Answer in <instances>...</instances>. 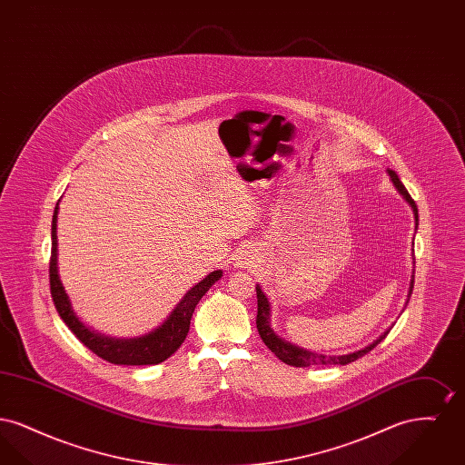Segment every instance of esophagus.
Instances as JSON below:
<instances>
[{
  "label": "esophagus",
  "instance_id": "esophagus-1",
  "mask_svg": "<svg viewBox=\"0 0 465 465\" xmlns=\"http://www.w3.org/2000/svg\"><path fill=\"white\" fill-rule=\"evenodd\" d=\"M256 260H258V256H256V251L252 247H242L235 256V265L243 268V270L252 268L256 265Z\"/></svg>",
  "mask_w": 465,
  "mask_h": 465
}]
</instances>
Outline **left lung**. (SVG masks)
I'll use <instances>...</instances> for the list:
<instances>
[{"instance_id": "1", "label": "left lung", "mask_w": 465, "mask_h": 465, "mask_svg": "<svg viewBox=\"0 0 465 465\" xmlns=\"http://www.w3.org/2000/svg\"><path fill=\"white\" fill-rule=\"evenodd\" d=\"M387 174L391 177L394 188L398 190L399 195L406 200V203L411 207L413 216H415V230H419V209H417V203L410 197V193L406 192L404 184L399 181L398 174H396L394 171L387 169ZM413 282H415V263H413V275H411L410 289H408V300H410L411 291H413ZM256 296H258L256 328H258V332H260L262 340L265 341L266 347H268L273 354L277 355L282 362H286L289 366H294V368H309V366H322V364H341V366H345V364H349V362H354L355 359L368 354L370 351H373L376 345L391 331V328H389L387 331L381 332L376 340H373V343L366 345V347L361 349V351L351 352V354L326 355L319 354V352H312V351L302 349V347L291 343L288 340L281 338L277 332L273 331V326H272V303L268 302V296L263 292V289H262L260 284H256ZM408 300H406V305H408Z\"/></svg>"}]
</instances>
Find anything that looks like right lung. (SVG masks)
Returning <instances> with one entry per match:
<instances>
[{"label": "right lung", "instance_id": "add662e5", "mask_svg": "<svg viewBox=\"0 0 465 465\" xmlns=\"http://www.w3.org/2000/svg\"><path fill=\"white\" fill-rule=\"evenodd\" d=\"M59 202L55 205L54 218H52L50 292L61 319L87 349L111 364L146 366V364L163 362L167 357L174 354L181 347V343L184 341L186 334L190 331V321H192L193 310L209 288L222 279L223 270H214L209 275H205L199 284H195L181 298V302L169 313V317L158 328L146 334L134 336V338H114L103 332L94 331L76 315L59 275V249H57Z\"/></svg>", "mask_w": 465, "mask_h": 465}]
</instances>
